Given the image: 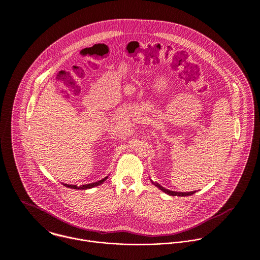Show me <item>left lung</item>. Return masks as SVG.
Masks as SVG:
<instances>
[{"mask_svg":"<svg viewBox=\"0 0 260 260\" xmlns=\"http://www.w3.org/2000/svg\"><path fill=\"white\" fill-rule=\"evenodd\" d=\"M151 182L156 186V187H158L161 191H164L165 193H167V194H169V196H172V197H188V196H192L193 193H196L197 192V190H194V191H190V192H178V191H173V190H170V189H167V188H165V187H162L160 184H158L157 182H153L152 180H151Z\"/></svg>","mask_w":260,"mask_h":260,"instance_id":"left-lung-1","label":"left lung"}]
</instances>
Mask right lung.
<instances>
[{
    "label": "right lung",
    "mask_w": 260,
    "mask_h": 260,
    "mask_svg": "<svg viewBox=\"0 0 260 260\" xmlns=\"http://www.w3.org/2000/svg\"><path fill=\"white\" fill-rule=\"evenodd\" d=\"M108 177H109V175H108V176H106L105 178H103V179L99 180V181H95V182H92V183H87V184H83V185H80V186H78V185H74V184H67V183H62V184H63L64 186H67V187H70V188L85 190V189H88V188H91V187H94V186L101 185L102 183H104V182L107 180V178H108Z\"/></svg>",
    "instance_id": "right-lung-1"
}]
</instances>
